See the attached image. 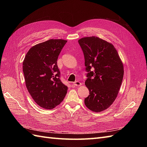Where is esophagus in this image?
Listing matches in <instances>:
<instances>
[{"instance_id": "obj_1", "label": "esophagus", "mask_w": 147, "mask_h": 147, "mask_svg": "<svg viewBox=\"0 0 147 147\" xmlns=\"http://www.w3.org/2000/svg\"><path fill=\"white\" fill-rule=\"evenodd\" d=\"M74 84V86H82V84L80 82H78V81H77V82H74L73 83Z\"/></svg>"}]
</instances>
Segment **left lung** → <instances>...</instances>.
<instances>
[{
  "label": "left lung",
  "mask_w": 147,
  "mask_h": 147,
  "mask_svg": "<svg viewBox=\"0 0 147 147\" xmlns=\"http://www.w3.org/2000/svg\"><path fill=\"white\" fill-rule=\"evenodd\" d=\"M84 56L87 74L85 85L90 95L84 104L94 112L110 107L121 85L124 67L117 49L111 43L97 37L78 40Z\"/></svg>",
  "instance_id": "1"
}]
</instances>
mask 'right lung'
Masks as SVG:
<instances>
[{"label":"right lung","instance_id":"right-lung-1","mask_svg":"<svg viewBox=\"0 0 147 147\" xmlns=\"http://www.w3.org/2000/svg\"><path fill=\"white\" fill-rule=\"evenodd\" d=\"M67 42L50 39L31 47L26 53L23 71L28 91L40 107L53 109L65 97L67 86L59 78L57 60Z\"/></svg>","mask_w":147,"mask_h":147}]
</instances>
